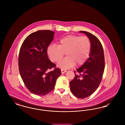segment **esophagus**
<instances>
[{"mask_svg":"<svg viewBox=\"0 0 125 125\" xmlns=\"http://www.w3.org/2000/svg\"><path fill=\"white\" fill-rule=\"evenodd\" d=\"M61 73H65V72H66V71L65 70V69H62L61 70Z\"/></svg>","mask_w":125,"mask_h":125,"instance_id":"1","label":"esophagus"}]
</instances>
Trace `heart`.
<instances>
[{
  "label": "heart",
  "instance_id": "1",
  "mask_svg": "<svg viewBox=\"0 0 125 125\" xmlns=\"http://www.w3.org/2000/svg\"><path fill=\"white\" fill-rule=\"evenodd\" d=\"M91 42L87 36L69 35L60 38L55 44L49 45L47 53L50 60L57 62L61 60L65 53L66 57L60 61L58 66L68 69L75 65H83L89 57L91 49Z\"/></svg>",
  "mask_w": 125,
  "mask_h": 125
}]
</instances>
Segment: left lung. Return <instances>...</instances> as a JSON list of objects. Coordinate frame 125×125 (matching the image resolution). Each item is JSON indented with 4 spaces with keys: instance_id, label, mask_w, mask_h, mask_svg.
<instances>
[{
    "instance_id": "1",
    "label": "left lung",
    "mask_w": 125,
    "mask_h": 125,
    "mask_svg": "<svg viewBox=\"0 0 125 125\" xmlns=\"http://www.w3.org/2000/svg\"><path fill=\"white\" fill-rule=\"evenodd\" d=\"M80 32L88 36L92 44L89 58L74 70L75 76L70 82L72 93L82 99L91 95L98 88L103 77L105 62L104 49L99 40L88 32Z\"/></svg>"
}]
</instances>
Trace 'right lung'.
Listing matches in <instances>:
<instances>
[{"instance_id":"add662e5","label":"right lung","mask_w":125,"mask_h":125,"mask_svg":"<svg viewBox=\"0 0 125 125\" xmlns=\"http://www.w3.org/2000/svg\"><path fill=\"white\" fill-rule=\"evenodd\" d=\"M54 34L49 30L33 32L25 38L20 48L18 65L21 76L27 88L36 95H44L51 92L61 74L47 53ZM52 68L54 70L48 72Z\"/></svg>"}]
</instances>
